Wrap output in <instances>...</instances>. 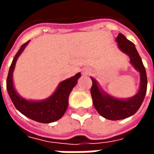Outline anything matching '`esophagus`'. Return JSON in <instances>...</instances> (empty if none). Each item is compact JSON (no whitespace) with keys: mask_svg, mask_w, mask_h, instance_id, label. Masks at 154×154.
<instances>
[{"mask_svg":"<svg viewBox=\"0 0 154 154\" xmlns=\"http://www.w3.org/2000/svg\"><path fill=\"white\" fill-rule=\"evenodd\" d=\"M88 73V71H84L83 74H87Z\"/></svg>","mask_w":154,"mask_h":154,"instance_id":"esophagus-1","label":"esophagus"}]
</instances>
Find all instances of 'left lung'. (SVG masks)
Listing matches in <instances>:
<instances>
[{"label": "left lung", "mask_w": 154, "mask_h": 154, "mask_svg": "<svg viewBox=\"0 0 154 154\" xmlns=\"http://www.w3.org/2000/svg\"><path fill=\"white\" fill-rule=\"evenodd\" d=\"M116 41L119 49L129 56L130 63L140 74V85L139 91L134 97L127 99H119L105 92L98 85L97 81L91 77L92 81L91 94L94 106L100 116L110 120L125 119L135 114L145 97L148 84L145 68L134 44L128 40L122 34L118 35Z\"/></svg>", "instance_id": "1"}]
</instances>
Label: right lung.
Wrapping results in <instances>:
<instances>
[{
  "label": "right lung",
  "mask_w": 154,
  "mask_h": 154,
  "mask_svg": "<svg viewBox=\"0 0 154 154\" xmlns=\"http://www.w3.org/2000/svg\"><path fill=\"white\" fill-rule=\"evenodd\" d=\"M29 42V41L22 45L13 58L6 80L7 91L15 108L24 116L39 123L48 124L54 122L62 118L67 110L69 95L72 88L76 86L81 73L78 72L74 77L61 82L54 94L45 100H29L21 97L14 87L13 72L19 56L22 54Z\"/></svg>",
  "instance_id": "right-lung-1"
}]
</instances>
